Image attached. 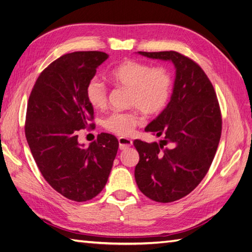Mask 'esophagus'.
Listing matches in <instances>:
<instances>
[{"label":"esophagus","instance_id":"obj_1","mask_svg":"<svg viewBox=\"0 0 252 252\" xmlns=\"http://www.w3.org/2000/svg\"><path fill=\"white\" fill-rule=\"evenodd\" d=\"M118 141H119L120 150H126V149H127L128 147H131L133 145L132 139L126 138V137H119Z\"/></svg>","mask_w":252,"mask_h":252}]
</instances>
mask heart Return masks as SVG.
Instances as JSON below:
<instances>
[{"mask_svg": "<svg viewBox=\"0 0 252 252\" xmlns=\"http://www.w3.org/2000/svg\"><path fill=\"white\" fill-rule=\"evenodd\" d=\"M108 75L116 85L130 89L127 104L135 107L131 111L114 112L107 116L103 125L109 132L127 136L143 122L139 111L147 116H153L159 114L168 104L173 85L168 69L152 68L149 63L127 60L114 67ZM85 95L94 108L102 109L107 104V87L98 77L88 81Z\"/></svg>", "mask_w": 252, "mask_h": 252, "instance_id": "b5f03b06", "label": "heart"}]
</instances>
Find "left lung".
<instances>
[{"label": "left lung", "mask_w": 252, "mask_h": 252, "mask_svg": "<svg viewBox=\"0 0 252 252\" xmlns=\"http://www.w3.org/2000/svg\"><path fill=\"white\" fill-rule=\"evenodd\" d=\"M138 53L176 67L170 102L145 128L164 139L159 144L134 140L139 153L135 167L138 189L153 201L172 202L195 189L209 171L220 140V108L214 87L197 63L176 51Z\"/></svg>", "instance_id": "obj_1"}]
</instances>
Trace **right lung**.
Segmentation results:
<instances>
[{"instance_id": "1", "label": "right lung", "mask_w": 252, "mask_h": 252, "mask_svg": "<svg viewBox=\"0 0 252 252\" xmlns=\"http://www.w3.org/2000/svg\"><path fill=\"white\" fill-rule=\"evenodd\" d=\"M107 59L99 51L61 56L38 76L28 102L25 136L38 168L56 191L77 202L104 189L119 147L107 133L88 147L77 141L80 130L94 127L85 88Z\"/></svg>"}]
</instances>
